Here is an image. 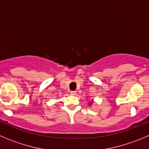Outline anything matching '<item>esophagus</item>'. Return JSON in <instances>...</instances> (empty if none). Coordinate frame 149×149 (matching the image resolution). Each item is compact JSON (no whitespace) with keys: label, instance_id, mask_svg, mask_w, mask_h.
<instances>
[{"label":"esophagus","instance_id":"34e87169","mask_svg":"<svg viewBox=\"0 0 149 149\" xmlns=\"http://www.w3.org/2000/svg\"><path fill=\"white\" fill-rule=\"evenodd\" d=\"M70 95H76V91H70Z\"/></svg>","mask_w":149,"mask_h":149}]
</instances>
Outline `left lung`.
Wrapping results in <instances>:
<instances>
[{"label":"left lung","mask_w":149,"mask_h":149,"mask_svg":"<svg viewBox=\"0 0 149 149\" xmlns=\"http://www.w3.org/2000/svg\"><path fill=\"white\" fill-rule=\"evenodd\" d=\"M93 101H90V103H89V105H90H90H91V104H93Z\"/></svg>","instance_id":"8db88e82"}]
</instances>
